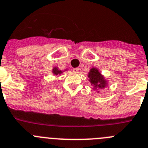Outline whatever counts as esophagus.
<instances>
[{
    "label": "esophagus",
    "instance_id": "34e87169",
    "mask_svg": "<svg viewBox=\"0 0 148 148\" xmlns=\"http://www.w3.org/2000/svg\"><path fill=\"white\" fill-rule=\"evenodd\" d=\"M79 68H74V69H73V71H74V72L77 73L79 72Z\"/></svg>",
    "mask_w": 148,
    "mask_h": 148
}]
</instances>
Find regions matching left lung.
Returning <instances> with one entry per match:
<instances>
[{
	"label": "left lung",
	"instance_id": "1",
	"mask_svg": "<svg viewBox=\"0 0 148 148\" xmlns=\"http://www.w3.org/2000/svg\"><path fill=\"white\" fill-rule=\"evenodd\" d=\"M88 77L90 79V82L91 85L94 86L95 89L97 88L103 89L107 86V81L104 79L103 76L101 74L99 70L96 68L91 69L89 74H88Z\"/></svg>",
	"mask_w": 148,
	"mask_h": 148
}]
</instances>
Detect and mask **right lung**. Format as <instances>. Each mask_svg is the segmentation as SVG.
<instances>
[{
  "label": "right lung",
  "instance_id": "obj_1",
  "mask_svg": "<svg viewBox=\"0 0 148 148\" xmlns=\"http://www.w3.org/2000/svg\"><path fill=\"white\" fill-rule=\"evenodd\" d=\"M52 73H53L55 75H58V74H62L63 72H62V71H60V70H59L58 68L55 67L53 69H52Z\"/></svg>",
  "mask_w": 148,
  "mask_h": 148
}]
</instances>
